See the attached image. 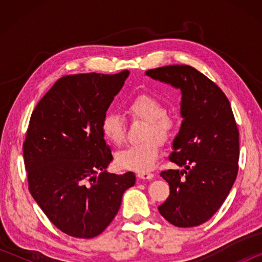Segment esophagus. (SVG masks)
I'll list each match as a JSON object with an SVG mask.
<instances>
[{
  "mask_svg": "<svg viewBox=\"0 0 262 262\" xmlns=\"http://www.w3.org/2000/svg\"><path fill=\"white\" fill-rule=\"evenodd\" d=\"M137 177H139L140 179H143V180H150L154 178V173L151 172H147V171H143V172H137Z\"/></svg>",
  "mask_w": 262,
  "mask_h": 262,
  "instance_id": "obj_1",
  "label": "esophagus"
}]
</instances>
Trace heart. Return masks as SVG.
Instances as JSON below:
<instances>
[{"instance_id":"b5f03b06","label":"heart","mask_w":262,"mask_h":262,"mask_svg":"<svg viewBox=\"0 0 262 262\" xmlns=\"http://www.w3.org/2000/svg\"><path fill=\"white\" fill-rule=\"evenodd\" d=\"M128 112L133 117L147 121L144 130L145 141L139 144L127 145L115 154V163L123 170L148 171L156 163L161 143L155 136L166 140L174 130L176 120L165 112V107L156 97L147 94L136 96L128 104ZM101 133L105 140L111 144H120L125 136V120L119 113L111 112L101 121Z\"/></svg>"}]
</instances>
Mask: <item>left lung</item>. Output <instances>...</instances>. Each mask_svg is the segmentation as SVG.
Listing matches in <instances>:
<instances>
[{
  "instance_id": "left-lung-1",
  "label": "left lung",
  "mask_w": 262,
  "mask_h": 262,
  "mask_svg": "<svg viewBox=\"0 0 262 262\" xmlns=\"http://www.w3.org/2000/svg\"><path fill=\"white\" fill-rule=\"evenodd\" d=\"M145 75L181 92L183 122L170 161L183 168L161 172L170 195L158 210L176 227H196L220 209L237 178L239 132L231 105L214 82L190 66H166Z\"/></svg>"
}]
</instances>
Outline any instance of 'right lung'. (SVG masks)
<instances>
[{
  "mask_svg": "<svg viewBox=\"0 0 262 262\" xmlns=\"http://www.w3.org/2000/svg\"><path fill=\"white\" fill-rule=\"evenodd\" d=\"M129 76L96 73L57 79L31 115L23 156L32 198L53 224L94 238L118 214L135 174L108 173L110 145L101 133L108 106Z\"/></svg>",
  "mask_w": 262,
  "mask_h": 262,
  "instance_id": "obj_1",
  "label": "right lung"
}]
</instances>
